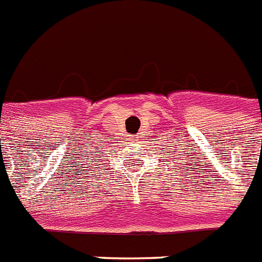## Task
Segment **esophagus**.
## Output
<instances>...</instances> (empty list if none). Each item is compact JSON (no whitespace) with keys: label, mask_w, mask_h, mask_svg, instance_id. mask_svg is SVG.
<instances>
[{"label":"esophagus","mask_w":262,"mask_h":262,"mask_svg":"<svg viewBox=\"0 0 262 262\" xmlns=\"http://www.w3.org/2000/svg\"><path fill=\"white\" fill-rule=\"evenodd\" d=\"M132 142H140V137L138 136H133V137L130 138Z\"/></svg>","instance_id":"obj_1"}]
</instances>
